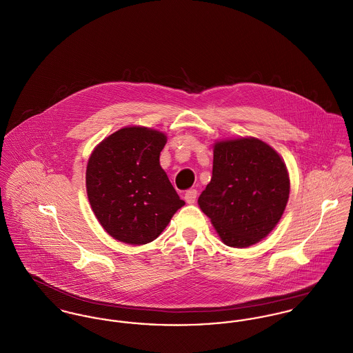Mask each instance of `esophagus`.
<instances>
[{
	"label": "esophagus",
	"mask_w": 353,
	"mask_h": 353,
	"mask_svg": "<svg viewBox=\"0 0 353 353\" xmlns=\"http://www.w3.org/2000/svg\"><path fill=\"white\" fill-rule=\"evenodd\" d=\"M196 197H197V190H190L185 193V196H184V199H185V201L188 203V204H193L194 201H196Z\"/></svg>",
	"instance_id": "34e87169"
}]
</instances>
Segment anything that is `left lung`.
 <instances>
[{
  "label": "left lung",
  "mask_w": 353,
  "mask_h": 353,
  "mask_svg": "<svg viewBox=\"0 0 353 353\" xmlns=\"http://www.w3.org/2000/svg\"><path fill=\"white\" fill-rule=\"evenodd\" d=\"M289 192L281 156L266 142L247 137L214 145L212 177L197 203L224 244L243 248L272 232Z\"/></svg>",
  "instance_id": "1"
}]
</instances>
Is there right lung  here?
Returning <instances> with one entry per match:
<instances>
[{
	"label": "right lung",
	"instance_id": "right-lung-1",
	"mask_svg": "<svg viewBox=\"0 0 353 353\" xmlns=\"http://www.w3.org/2000/svg\"><path fill=\"white\" fill-rule=\"evenodd\" d=\"M165 143L161 132L130 126L105 138L88 159V201L105 231L119 242L154 241L185 204L160 165Z\"/></svg>",
	"mask_w": 353,
	"mask_h": 353
}]
</instances>
